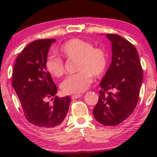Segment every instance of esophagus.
I'll return each instance as SVG.
<instances>
[{"instance_id":"esophagus-1","label":"esophagus","mask_w":157,"mask_h":157,"mask_svg":"<svg viewBox=\"0 0 157 157\" xmlns=\"http://www.w3.org/2000/svg\"><path fill=\"white\" fill-rule=\"evenodd\" d=\"M81 96H82V95L80 94H74V95H72V96H71V99H73V100H75V99L80 98Z\"/></svg>"}]
</instances>
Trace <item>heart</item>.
<instances>
[{
    "label": "heart",
    "instance_id": "1",
    "mask_svg": "<svg viewBox=\"0 0 157 157\" xmlns=\"http://www.w3.org/2000/svg\"><path fill=\"white\" fill-rule=\"evenodd\" d=\"M59 51L68 60H77L75 70L78 72L69 75L61 83V89L65 94L83 92L92 82V75L97 78L105 72L108 66L105 52L102 48L93 47L88 41L80 38L70 39L60 46ZM45 67L55 77H62L65 73L63 60L54 56L46 58Z\"/></svg>",
    "mask_w": 157,
    "mask_h": 157
}]
</instances>
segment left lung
Returning <instances> with one entry per match:
<instances>
[{"instance_id": "left-lung-1", "label": "left lung", "mask_w": 157, "mask_h": 157, "mask_svg": "<svg viewBox=\"0 0 157 157\" xmlns=\"http://www.w3.org/2000/svg\"><path fill=\"white\" fill-rule=\"evenodd\" d=\"M111 42L112 61L100 82L101 90L93 114L104 125L120 124L133 113L143 78L136 48L116 34H106Z\"/></svg>"}]
</instances>
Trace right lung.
Returning a JSON list of instances; mask_svg holds the SVG:
<instances>
[{
    "instance_id": "add662e5",
    "label": "right lung",
    "mask_w": 157,
    "mask_h": 157,
    "mask_svg": "<svg viewBox=\"0 0 157 157\" xmlns=\"http://www.w3.org/2000/svg\"><path fill=\"white\" fill-rule=\"evenodd\" d=\"M55 39H40L26 46L17 56L12 70V86L18 97L25 117L43 129H51L63 122L71 98L55 96L57 88L45 67ZM53 101L50 104L48 100Z\"/></svg>"
}]
</instances>
